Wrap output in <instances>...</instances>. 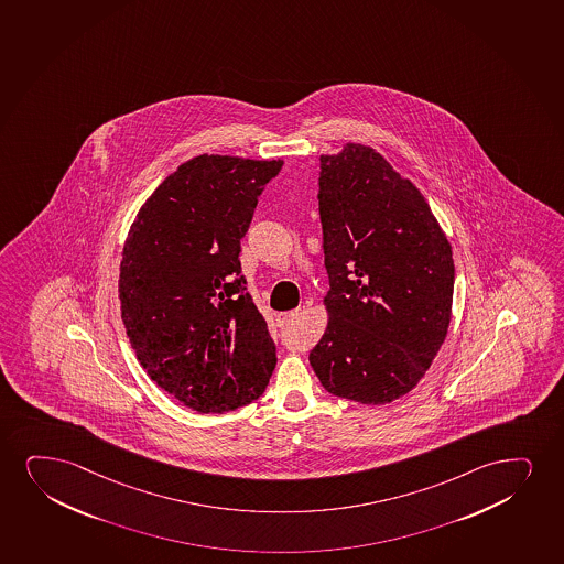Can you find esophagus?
Here are the masks:
<instances>
[{"label":"esophagus","mask_w":564,"mask_h":564,"mask_svg":"<svg viewBox=\"0 0 564 564\" xmlns=\"http://www.w3.org/2000/svg\"><path fill=\"white\" fill-rule=\"evenodd\" d=\"M296 315H299V312L278 313L275 315V323H278V327H286L289 323L296 319Z\"/></svg>","instance_id":"34e87169"}]
</instances>
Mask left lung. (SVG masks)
Returning a JSON list of instances; mask_svg holds the SVG:
<instances>
[{
    "mask_svg": "<svg viewBox=\"0 0 564 564\" xmlns=\"http://www.w3.org/2000/svg\"><path fill=\"white\" fill-rule=\"evenodd\" d=\"M327 328L310 354L333 395L388 404L416 388L453 315V247L424 195L359 142L321 155Z\"/></svg>",
    "mask_w": 564,
    "mask_h": 564,
    "instance_id": "left-lung-1",
    "label": "left lung"
}]
</instances>
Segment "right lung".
Masks as SVG:
<instances>
[{"instance_id":"1","label":"right lung","mask_w":564,"mask_h":564,"mask_svg":"<svg viewBox=\"0 0 564 564\" xmlns=\"http://www.w3.org/2000/svg\"><path fill=\"white\" fill-rule=\"evenodd\" d=\"M283 160L202 153L137 213L119 264L127 336L176 401L223 414L262 395L275 369L264 317L241 278V237Z\"/></svg>"}]
</instances>
